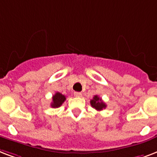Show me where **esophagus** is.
I'll use <instances>...</instances> for the list:
<instances>
[{
  "instance_id": "1",
  "label": "esophagus",
  "mask_w": 157,
  "mask_h": 157,
  "mask_svg": "<svg viewBox=\"0 0 157 157\" xmlns=\"http://www.w3.org/2000/svg\"><path fill=\"white\" fill-rule=\"evenodd\" d=\"M74 95H75L76 98H81V97H82V93L79 92H75V93H74Z\"/></svg>"
}]
</instances>
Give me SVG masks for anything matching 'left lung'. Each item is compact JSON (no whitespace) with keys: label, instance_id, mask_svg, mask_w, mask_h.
<instances>
[{"label":"left lung","instance_id":"1","mask_svg":"<svg viewBox=\"0 0 157 157\" xmlns=\"http://www.w3.org/2000/svg\"><path fill=\"white\" fill-rule=\"evenodd\" d=\"M90 103H91V105L92 107L96 109L97 110H102L103 109H105L106 107V105L105 104V102H103V101L101 100V98H100L98 95H96L93 97L92 100L90 101Z\"/></svg>","mask_w":157,"mask_h":157}]
</instances>
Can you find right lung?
I'll return each instance as SVG.
<instances>
[{"label":"right lung","mask_w":157,"mask_h":157,"mask_svg":"<svg viewBox=\"0 0 157 157\" xmlns=\"http://www.w3.org/2000/svg\"><path fill=\"white\" fill-rule=\"evenodd\" d=\"M66 100L65 95L61 94L60 92H56L53 97H52V102L51 104V106L52 108H58L64 103V101Z\"/></svg>","instance_id":"1"}]
</instances>
